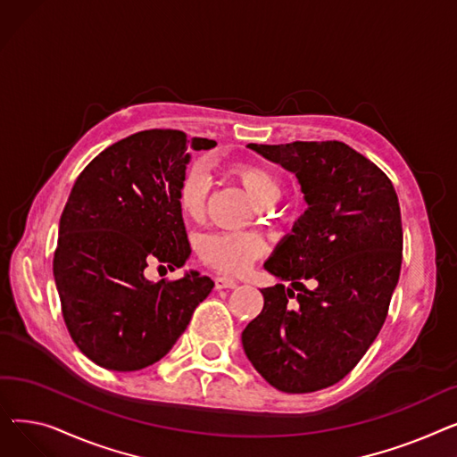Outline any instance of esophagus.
I'll use <instances>...</instances> for the list:
<instances>
[{
  "mask_svg": "<svg viewBox=\"0 0 457 457\" xmlns=\"http://www.w3.org/2000/svg\"><path fill=\"white\" fill-rule=\"evenodd\" d=\"M214 287L216 289H235L237 287V281L231 279V278H226V276H216L214 278Z\"/></svg>",
  "mask_w": 457,
  "mask_h": 457,
  "instance_id": "esophagus-1",
  "label": "esophagus"
}]
</instances>
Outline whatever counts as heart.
I'll return each mask as SVG.
<instances>
[{
	"mask_svg": "<svg viewBox=\"0 0 457 457\" xmlns=\"http://www.w3.org/2000/svg\"><path fill=\"white\" fill-rule=\"evenodd\" d=\"M235 176L241 179L250 195L259 202H276L279 196V183L267 170L257 164H238ZM209 188V176L202 162L187 168L179 187L178 202L187 216H198L205 205ZM198 255L211 269L224 274H243L262 252V243L255 235L235 231H214L198 238Z\"/></svg>",
	"mask_w": 457,
	"mask_h": 457,
	"instance_id": "heart-1",
	"label": "heart"
}]
</instances>
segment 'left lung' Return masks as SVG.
<instances>
[{
	"mask_svg": "<svg viewBox=\"0 0 457 457\" xmlns=\"http://www.w3.org/2000/svg\"><path fill=\"white\" fill-rule=\"evenodd\" d=\"M248 148L296 174L309 207L265 262L291 287L261 291L265 305L243 346L278 391L315 393L359 363L387 319L402 267L398 196L372 161L339 140Z\"/></svg>",
	"mask_w": 457,
	"mask_h": 457,
	"instance_id": "left-lung-1",
	"label": "left lung"
}]
</instances>
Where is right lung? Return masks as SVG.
<instances>
[{
    "label": "right lung",
    "mask_w": 457,
    "mask_h": 457,
    "mask_svg": "<svg viewBox=\"0 0 457 457\" xmlns=\"http://www.w3.org/2000/svg\"><path fill=\"white\" fill-rule=\"evenodd\" d=\"M214 140L148 129L94 157L59 222L54 276L62 319L78 348L109 370L131 372L164 357L214 287L188 272L152 283V261L170 270L190 255L178 187L190 150Z\"/></svg>",
    "instance_id": "right-lung-1"
}]
</instances>
